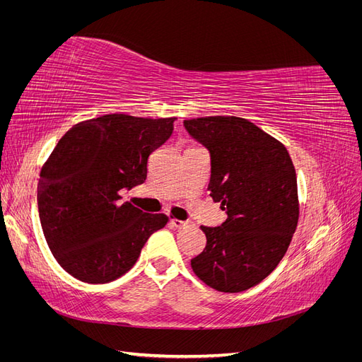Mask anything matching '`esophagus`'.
Instances as JSON below:
<instances>
[{
    "label": "esophagus",
    "mask_w": 362,
    "mask_h": 362,
    "mask_svg": "<svg viewBox=\"0 0 362 362\" xmlns=\"http://www.w3.org/2000/svg\"><path fill=\"white\" fill-rule=\"evenodd\" d=\"M170 225L177 229H185V228L192 226V223L189 221H178V218H170Z\"/></svg>",
    "instance_id": "34e87169"
}]
</instances>
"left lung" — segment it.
<instances>
[{
  "mask_svg": "<svg viewBox=\"0 0 362 362\" xmlns=\"http://www.w3.org/2000/svg\"><path fill=\"white\" fill-rule=\"evenodd\" d=\"M184 127L210 151L208 190L228 214L221 226H201L206 246L192 269L217 291H245L276 269L298 226L293 161L281 141L243 117H198Z\"/></svg>",
  "mask_w": 362,
  "mask_h": 362,
  "instance_id": "obj_1",
  "label": "left lung"
}]
</instances>
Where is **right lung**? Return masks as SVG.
I'll return each instance as SVG.
<instances>
[{"label":"right lung","mask_w":362,"mask_h":362,"mask_svg":"<svg viewBox=\"0 0 362 362\" xmlns=\"http://www.w3.org/2000/svg\"><path fill=\"white\" fill-rule=\"evenodd\" d=\"M177 117L105 115L74 125L40 170L37 206L54 258L87 284H107L136 264L166 214L144 213L119 192L144 184L148 158Z\"/></svg>","instance_id":"obj_1"}]
</instances>
